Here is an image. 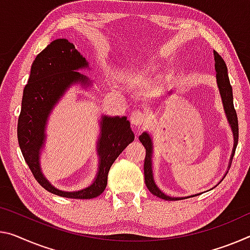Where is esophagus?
Here are the masks:
<instances>
[{
    "label": "esophagus",
    "mask_w": 250,
    "mask_h": 250,
    "mask_svg": "<svg viewBox=\"0 0 250 250\" xmlns=\"http://www.w3.org/2000/svg\"><path fill=\"white\" fill-rule=\"evenodd\" d=\"M130 121H131V125L134 126V128L140 130L142 128H145L148 124V118H146V113L142 112L140 110H136L133 111L130 116Z\"/></svg>",
    "instance_id": "obj_1"
}]
</instances>
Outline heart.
<instances>
[{"label":"heart","mask_w":250,"mask_h":250,"mask_svg":"<svg viewBox=\"0 0 250 250\" xmlns=\"http://www.w3.org/2000/svg\"><path fill=\"white\" fill-rule=\"evenodd\" d=\"M154 68L151 65H146L142 66L140 69L137 70H130L126 71V72L124 73V77L126 79H134V78H145L148 77L151 73H153Z\"/></svg>","instance_id":"obj_1"}]
</instances>
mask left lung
I'll return each instance as SVG.
<instances>
[{
	"label": "left lung",
	"instance_id": "obj_1",
	"mask_svg": "<svg viewBox=\"0 0 250 250\" xmlns=\"http://www.w3.org/2000/svg\"><path fill=\"white\" fill-rule=\"evenodd\" d=\"M213 55H215V70H216L217 85H218V89H219L221 101H223L225 114L226 117H227V121L229 125H230L232 136H233V146H232L231 156H230V159H229V165H228V170H229L231 165V160L233 158V154H235V151H236L237 144H238V119H237L236 110L233 108L232 88L228 78L227 65H226L225 61L221 59L220 55L218 54L216 51H213ZM139 140L146 148V158H145V167H144L145 182H146V188L149 189V191L151 192L152 195L159 197L161 199H165V200H181L189 197H196L198 195H200V193H196V195H191L187 197H170L168 195H166L165 192H162L161 190L158 188V186L156 185V182H154V178H153V172H152L153 141H152L151 134L145 131L139 137ZM226 175H227V173H225L223 179L226 177ZM221 180L219 182H221Z\"/></svg>",
	"mask_w": 250,
	"mask_h": 250
}]
</instances>
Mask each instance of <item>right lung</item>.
I'll use <instances>...</instances> for the list:
<instances>
[{"mask_svg":"<svg viewBox=\"0 0 250 250\" xmlns=\"http://www.w3.org/2000/svg\"><path fill=\"white\" fill-rule=\"evenodd\" d=\"M90 70L89 62L66 39H57L40 52L31 66L29 81L23 90L22 108L18 121V139L24 160L43 188L54 195L73 199H92L104 191L111 166L125 148L134 140L126 117L101 116L97 141L98 172L92 184L75 191L55 188L41 168V153L46 140L50 113L74 85L88 89L92 81L78 72Z\"/></svg>","mask_w":250,"mask_h":250,"instance_id":"1","label":"right lung"}]
</instances>
